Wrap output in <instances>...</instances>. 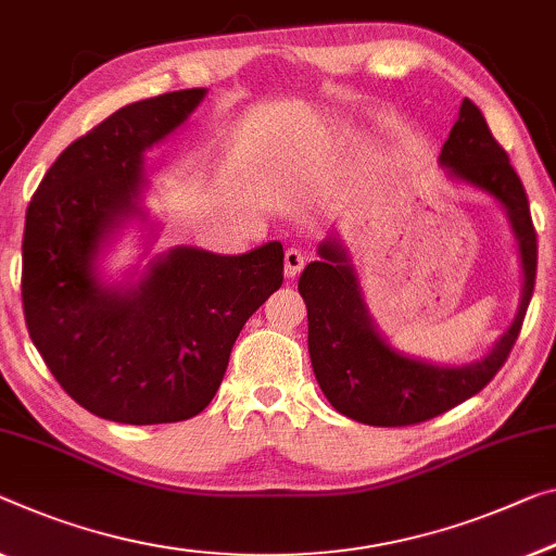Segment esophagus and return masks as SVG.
I'll list each match as a JSON object with an SVG mask.
<instances>
[{"mask_svg": "<svg viewBox=\"0 0 556 556\" xmlns=\"http://www.w3.org/2000/svg\"><path fill=\"white\" fill-rule=\"evenodd\" d=\"M304 264H306V254L302 250H296V247H289L285 252V275L296 277L304 269Z\"/></svg>", "mask_w": 556, "mask_h": 556, "instance_id": "obj_1", "label": "esophagus"}]
</instances>
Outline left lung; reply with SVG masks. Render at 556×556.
<instances>
[{
	"instance_id": "left-lung-1",
	"label": "left lung",
	"mask_w": 556,
	"mask_h": 556,
	"mask_svg": "<svg viewBox=\"0 0 556 556\" xmlns=\"http://www.w3.org/2000/svg\"><path fill=\"white\" fill-rule=\"evenodd\" d=\"M452 179L482 189L507 212L519 244L521 302L509 329L484 359L462 367H439L396 352L369 317L346 247L337 237L319 244V262L306 264L300 294L309 319V357L314 377L331 407L371 427L419 425L450 412L492 382L515 346L536 277V231L527 192L484 114L469 99L459 106L439 154Z\"/></svg>"
}]
</instances>
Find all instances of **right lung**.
<instances>
[{
    "label": "right lung",
    "instance_id": "obj_1",
    "mask_svg": "<svg viewBox=\"0 0 556 556\" xmlns=\"http://www.w3.org/2000/svg\"><path fill=\"white\" fill-rule=\"evenodd\" d=\"M206 89L122 106L56 156L27 206L22 304L31 342L74 402L119 425L192 419L214 400L244 321L285 279V250L174 247L137 281L104 285L99 252L144 217V152Z\"/></svg>",
    "mask_w": 556,
    "mask_h": 556
}]
</instances>
